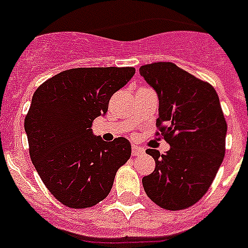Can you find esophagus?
I'll return each instance as SVG.
<instances>
[{"mask_svg": "<svg viewBox=\"0 0 248 248\" xmlns=\"http://www.w3.org/2000/svg\"><path fill=\"white\" fill-rule=\"evenodd\" d=\"M131 154H133V156L143 155L144 154V149L139 148V146H137V145H133V146H131Z\"/></svg>", "mask_w": 248, "mask_h": 248, "instance_id": "1", "label": "esophagus"}]
</instances>
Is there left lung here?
Instances as JSON below:
<instances>
[{"instance_id":"1","label":"left lung","mask_w":248,"mask_h":248,"mask_svg":"<svg viewBox=\"0 0 248 248\" xmlns=\"http://www.w3.org/2000/svg\"><path fill=\"white\" fill-rule=\"evenodd\" d=\"M139 72L156 92V126L170 144L165 154L146 150L155 170L143 177L144 190L163 209H187L209 190L225 156L227 124L220 99L211 84L174 63H151Z\"/></svg>"}]
</instances>
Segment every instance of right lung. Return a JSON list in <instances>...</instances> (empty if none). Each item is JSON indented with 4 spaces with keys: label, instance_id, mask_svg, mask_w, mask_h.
I'll return each instance as SVG.
<instances>
[{
    "label": "right lung",
    "instance_id": "right-lung-1",
    "mask_svg": "<svg viewBox=\"0 0 248 248\" xmlns=\"http://www.w3.org/2000/svg\"><path fill=\"white\" fill-rule=\"evenodd\" d=\"M134 74L133 67L73 68L34 92L25 119L30 156L46 187L63 205L84 209L104 200L118 169L130 157L128 139L104 141L91 128Z\"/></svg>",
    "mask_w": 248,
    "mask_h": 248
}]
</instances>
